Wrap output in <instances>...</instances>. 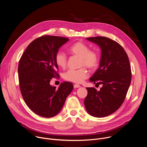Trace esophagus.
Masks as SVG:
<instances>
[{
  "mask_svg": "<svg viewBox=\"0 0 147 147\" xmlns=\"http://www.w3.org/2000/svg\"><path fill=\"white\" fill-rule=\"evenodd\" d=\"M79 87H80V86L79 85V84H74V88H79Z\"/></svg>",
  "mask_w": 147,
  "mask_h": 147,
  "instance_id": "1",
  "label": "esophagus"
}]
</instances>
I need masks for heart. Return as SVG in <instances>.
<instances>
[{"instance_id": "b5f03b06", "label": "heart", "mask_w": 147, "mask_h": 147, "mask_svg": "<svg viewBox=\"0 0 147 147\" xmlns=\"http://www.w3.org/2000/svg\"><path fill=\"white\" fill-rule=\"evenodd\" d=\"M69 51L71 55L80 57V66L82 67L77 70H68L64 73L63 78L69 81L81 83L89 76L86 67L91 70H95L98 67L99 63V53L96 50L90 49L89 47L82 42H77L72 44L69 47ZM55 59L58 67L62 69L66 67L67 56L64 52H57Z\"/></svg>"}]
</instances>
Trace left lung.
<instances>
[{
  "label": "left lung",
  "instance_id": "1",
  "mask_svg": "<svg viewBox=\"0 0 147 147\" xmlns=\"http://www.w3.org/2000/svg\"><path fill=\"white\" fill-rule=\"evenodd\" d=\"M101 49L99 68L90 80L102 84L100 91L86 88L84 102L87 112L96 117L109 116L116 112L126 96L131 80V70L128 56L117 42L105 36L87 38Z\"/></svg>",
  "mask_w": 147,
  "mask_h": 147
}]
</instances>
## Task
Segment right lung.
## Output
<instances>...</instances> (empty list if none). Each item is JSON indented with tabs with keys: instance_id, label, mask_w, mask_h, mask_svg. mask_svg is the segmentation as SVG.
Masks as SVG:
<instances>
[{
	"instance_id": "add662e5",
	"label": "right lung",
	"mask_w": 147,
	"mask_h": 147,
	"mask_svg": "<svg viewBox=\"0 0 147 147\" xmlns=\"http://www.w3.org/2000/svg\"><path fill=\"white\" fill-rule=\"evenodd\" d=\"M69 38L43 35L29 44L18 66L21 93L28 108L36 114L52 117L61 109L73 89L71 82L64 81L60 87L51 86V79L59 77L55 55Z\"/></svg>"
}]
</instances>
